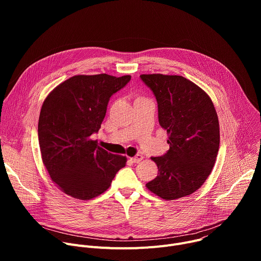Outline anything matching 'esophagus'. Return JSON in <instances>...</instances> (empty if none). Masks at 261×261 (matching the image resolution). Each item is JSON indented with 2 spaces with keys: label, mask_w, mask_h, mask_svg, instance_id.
<instances>
[{
  "label": "esophagus",
  "mask_w": 261,
  "mask_h": 261,
  "mask_svg": "<svg viewBox=\"0 0 261 261\" xmlns=\"http://www.w3.org/2000/svg\"><path fill=\"white\" fill-rule=\"evenodd\" d=\"M130 159H131V161L134 162V163H139V162L143 159V156H142V155H136L135 157H132V158H130Z\"/></svg>",
  "instance_id": "obj_1"
}]
</instances>
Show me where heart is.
<instances>
[{
	"instance_id": "b5f03b06",
	"label": "heart",
	"mask_w": 261,
	"mask_h": 261,
	"mask_svg": "<svg viewBox=\"0 0 261 261\" xmlns=\"http://www.w3.org/2000/svg\"><path fill=\"white\" fill-rule=\"evenodd\" d=\"M142 98H143V97H141V96H139V97H137V98H136V100H137V99H142Z\"/></svg>"
}]
</instances>
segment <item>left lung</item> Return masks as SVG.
<instances>
[{
  "instance_id": "8db88e82",
  "label": "left lung",
  "mask_w": 261,
  "mask_h": 261,
  "mask_svg": "<svg viewBox=\"0 0 261 261\" xmlns=\"http://www.w3.org/2000/svg\"><path fill=\"white\" fill-rule=\"evenodd\" d=\"M156 96L160 126L169 150L152 157L158 175L145 186L155 195L174 200L197 191L212 172L220 144L218 116L210 96L179 75L141 74Z\"/></svg>"
}]
</instances>
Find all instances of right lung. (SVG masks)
<instances>
[{"label": "right lung", "instance_id": "obj_1", "mask_svg": "<svg viewBox=\"0 0 261 261\" xmlns=\"http://www.w3.org/2000/svg\"><path fill=\"white\" fill-rule=\"evenodd\" d=\"M130 75H75L45 98L38 122L44 166L65 194L89 200L105 192L126 156L108 153L91 135L101 128L111 95L124 88Z\"/></svg>", "mask_w": 261, "mask_h": 261}]
</instances>
